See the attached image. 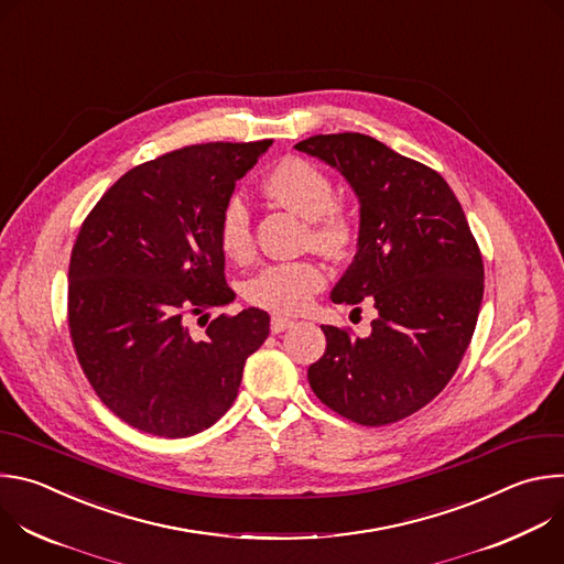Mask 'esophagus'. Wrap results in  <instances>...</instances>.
Instances as JSON below:
<instances>
[{
  "label": "esophagus",
  "instance_id": "esophagus-1",
  "mask_svg": "<svg viewBox=\"0 0 564 564\" xmlns=\"http://www.w3.org/2000/svg\"><path fill=\"white\" fill-rule=\"evenodd\" d=\"M292 326H294V321H292V318H285V316H272V321H270V330H272L274 335L285 333V330L292 328Z\"/></svg>",
  "mask_w": 564,
  "mask_h": 564
}]
</instances>
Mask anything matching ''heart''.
I'll return each mask as SVG.
<instances>
[{"label": "heart", "instance_id": "obj_1", "mask_svg": "<svg viewBox=\"0 0 564 564\" xmlns=\"http://www.w3.org/2000/svg\"><path fill=\"white\" fill-rule=\"evenodd\" d=\"M263 192L276 205L294 212L310 225L312 246L339 254L352 243V223L335 207L333 181L303 158H283L265 176ZM218 246L231 261L252 254V223L248 205L238 196L229 198L218 218ZM326 274L312 261L276 263L263 268L246 283V296L259 307L296 314L324 288Z\"/></svg>", "mask_w": 564, "mask_h": 564}]
</instances>
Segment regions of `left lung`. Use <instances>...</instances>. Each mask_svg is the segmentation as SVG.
<instances>
[{"label": "left lung", "instance_id": "left-lung-1", "mask_svg": "<svg viewBox=\"0 0 564 564\" xmlns=\"http://www.w3.org/2000/svg\"><path fill=\"white\" fill-rule=\"evenodd\" d=\"M294 149L339 172L359 203L357 254L330 299L377 307L366 339L321 326L328 346L307 381L357 424L399 422L444 390L470 344L485 294L477 243L448 183L383 142L333 133Z\"/></svg>", "mask_w": 564, "mask_h": 564}]
</instances>
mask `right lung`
Returning a JSON list of instances; mask_svg holds the SVG:
<instances>
[{
  "label": "right lung",
  "mask_w": 564,
  "mask_h": 564,
  "mask_svg": "<svg viewBox=\"0 0 564 564\" xmlns=\"http://www.w3.org/2000/svg\"><path fill=\"white\" fill-rule=\"evenodd\" d=\"M261 142L194 144L116 181L77 234L68 265V328L89 383L129 426L189 437L234 404L246 361L270 335L248 307L209 321L203 339L187 314L227 305L218 218Z\"/></svg>",
  "instance_id": "obj_1"
}]
</instances>
